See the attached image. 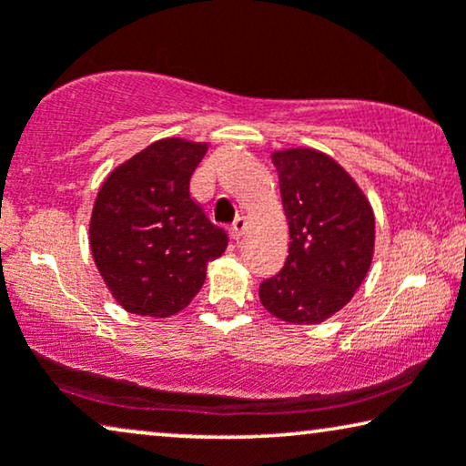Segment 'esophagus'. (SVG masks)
Returning a JSON list of instances; mask_svg holds the SVG:
<instances>
[{
	"instance_id": "34e87169",
	"label": "esophagus",
	"mask_w": 466,
	"mask_h": 466,
	"mask_svg": "<svg viewBox=\"0 0 466 466\" xmlns=\"http://www.w3.org/2000/svg\"><path fill=\"white\" fill-rule=\"evenodd\" d=\"M244 228H246V218H244V216H238V218L233 220V225L228 227V235H231L235 241H238L241 238V233H244Z\"/></svg>"
}]
</instances>
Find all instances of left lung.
I'll use <instances>...</instances> for the list:
<instances>
[{"label": "left lung", "mask_w": 466, "mask_h": 466, "mask_svg": "<svg viewBox=\"0 0 466 466\" xmlns=\"http://www.w3.org/2000/svg\"><path fill=\"white\" fill-rule=\"evenodd\" d=\"M290 228L282 271L258 286L279 320L318 324L339 311L365 279L375 218L367 197L333 158L311 148L273 152Z\"/></svg>", "instance_id": "1"}]
</instances>
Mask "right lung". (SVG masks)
<instances>
[{"label": "right lung", "mask_w": 466, "mask_h": 466, "mask_svg": "<svg viewBox=\"0 0 466 466\" xmlns=\"http://www.w3.org/2000/svg\"><path fill=\"white\" fill-rule=\"evenodd\" d=\"M206 144L161 139L114 169L91 216L95 265L127 311L165 318L193 301L228 244L190 197Z\"/></svg>", "instance_id": "1"}]
</instances>
